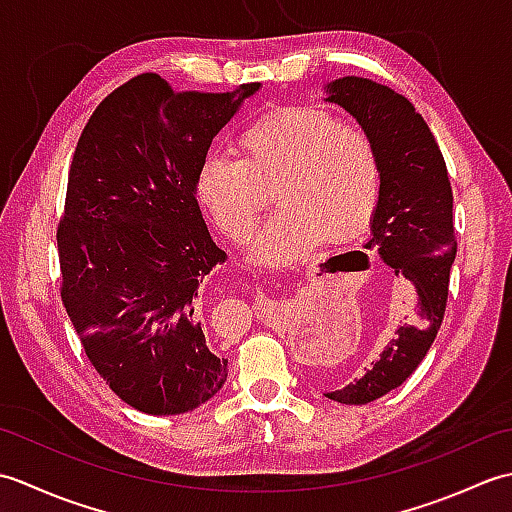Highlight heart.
Instances as JSON below:
<instances>
[{
  "label": "heart",
  "instance_id": "b5f03b06",
  "mask_svg": "<svg viewBox=\"0 0 512 512\" xmlns=\"http://www.w3.org/2000/svg\"><path fill=\"white\" fill-rule=\"evenodd\" d=\"M270 189L279 213L253 257L284 266L306 257L323 235L347 242L365 231L383 191V162L363 127L314 107H281L239 134L237 158L209 154L195 178L200 204L235 244L257 233Z\"/></svg>",
  "mask_w": 512,
  "mask_h": 512
}]
</instances>
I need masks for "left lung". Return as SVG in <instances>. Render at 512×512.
<instances>
[{
	"mask_svg": "<svg viewBox=\"0 0 512 512\" xmlns=\"http://www.w3.org/2000/svg\"><path fill=\"white\" fill-rule=\"evenodd\" d=\"M330 103L350 112L374 138L383 162V191L365 248L416 288V308L396 325L363 378L325 394L343 405H367L416 372L444 319L451 264L458 250L447 162L429 125L405 96L361 76L328 85Z\"/></svg>",
	"mask_w": 512,
	"mask_h": 512,
	"instance_id": "obj_1",
	"label": "left lung"
}]
</instances>
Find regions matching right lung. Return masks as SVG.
Here are the masks:
<instances>
[{
    "label": "right lung",
    "mask_w": 512,
    "mask_h": 512,
    "mask_svg": "<svg viewBox=\"0 0 512 512\" xmlns=\"http://www.w3.org/2000/svg\"><path fill=\"white\" fill-rule=\"evenodd\" d=\"M257 90L178 94L138 74L105 96L76 143L57 228L61 301L96 372L138 411H193L226 380L200 321V284L226 253L206 231L195 178Z\"/></svg>",
    "instance_id": "right-lung-1"
}]
</instances>
